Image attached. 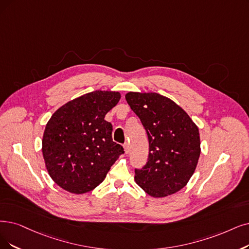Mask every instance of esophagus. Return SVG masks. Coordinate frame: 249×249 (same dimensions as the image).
<instances>
[{
	"label": "esophagus",
	"instance_id": "esophagus-1",
	"mask_svg": "<svg viewBox=\"0 0 249 249\" xmlns=\"http://www.w3.org/2000/svg\"><path fill=\"white\" fill-rule=\"evenodd\" d=\"M124 151H125V154H128L130 153V145H128V143H124Z\"/></svg>",
	"mask_w": 249,
	"mask_h": 249
}]
</instances>
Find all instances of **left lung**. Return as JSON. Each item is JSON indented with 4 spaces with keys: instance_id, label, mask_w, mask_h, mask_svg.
<instances>
[{
    "instance_id": "8db88e82",
    "label": "left lung",
    "mask_w": 249,
    "mask_h": 249,
    "mask_svg": "<svg viewBox=\"0 0 249 249\" xmlns=\"http://www.w3.org/2000/svg\"><path fill=\"white\" fill-rule=\"evenodd\" d=\"M125 100L139 116L149 141V156L135 180L153 197L180 191L194 174L200 155L198 127L183 109L157 93H134Z\"/></svg>"
}]
</instances>
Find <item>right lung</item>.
Listing matches in <instances>:
<instances>
[{
	"label": "right lung",
	"instance_id": "right-lung-1",
	"mask_svg": "<svg viewBox=\"0 0 249 249\" xmlns=\"http://www.w3.org/2000/svg\"><path fill=\"white\" fill-rule=\"evenodd\" d=\"M119 99L118 92L94 91L67 102L50 118L43 156L50 177L64 190H93L124 153L112 140V124L104 119Z\"/></svg>",
	"mask_w": 249,
	"mask_h": 249
}]
</instances>
